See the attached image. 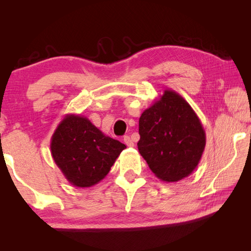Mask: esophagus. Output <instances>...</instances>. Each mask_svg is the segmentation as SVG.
<instances>
[{"label": "esophagus", "mask_w": 251, "mask_h": 251, "mask_svg": "<svg viewBox=\"0 0 251 251\" xmlns=\"http://www.w3.org/2000/svg\"><path fill=\"white\" fill-rule=\"evenodd\" d=\"M124 142H125V145L127 147H129V148L134 147V141H132V139H131L129 136H125L124 137Z\"/></svg>", "instance_id": "obj_1"}]
</instances>
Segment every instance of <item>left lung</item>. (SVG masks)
I'll return each instance as SVG.
<instances>
[{
  "label": "left lung",
  "instance_id": "obj_1",
  "mask_svg": "<svg viewBox=\"0 0 251 251\" xmlns=\"http://www.w3.org/2000/svg\"><path fill=\"white\" fill-rule=\"evenodd\" d=\"M141 156L152 173L166 182L188 177L199 165L206 146L201 120L182 96L165 89L139 119Z\"/></svg>",
  "mask_w": 251,
  "mask_h": 251
}]
</instances>
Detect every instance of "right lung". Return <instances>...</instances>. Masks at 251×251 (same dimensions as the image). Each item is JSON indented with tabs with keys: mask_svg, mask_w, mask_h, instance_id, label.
<instances>
[{
	"mask_svg": "<svg viewBox=\"0 0 251 251\" xmlns=\"http://www.w3.org/2000/svg\"><path fill=\"white\" fill-rule=\"evenodd\" d=\"M126 146L105 136L87 117L67 114L50 140V152L66 179L77 188L99 183Z\"/></svg>",
	"mask_w": 251,
	"mask_h": 251,
	"instance_id": "add662e5",
	"label": "right lung"
}]
</instances>
